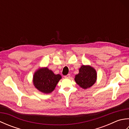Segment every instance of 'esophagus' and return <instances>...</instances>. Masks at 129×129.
Here are the masks:
<instances>
[{
    "instance_id": "1",
    "label": "esophagus",
    "mask_w": 129,
    "mask_h": 129,
    "mask_svg": "<svg viewBox=\"0 0 129 129\" xmlns=\"http://www.w3.org/2000/svg\"><path fill=\"white\" fill-rule=\"evenodd\" d=\"M65 78H70V74H68V75H67L66 76H65Z\"/></svg>"
}]
</instances>
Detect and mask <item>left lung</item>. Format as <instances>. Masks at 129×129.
<instances>
[{
    "label": "left lung",
    "instance_id": "8db88e82",
    "mask_svg": "<svg viewBox=\"0 0 129 129\" xmlns=\"http://www.w3.org/2000/svg\"><path fill=\"white\" fill-rule=\"evenodd\" d=\"M96 78L97 74L94 68L89 65H82L74 79L76 84L83 89H86L95 84Z\"/></svg>",
    "mask_w": 129,
    "mask_h": 129
}]
</instances>
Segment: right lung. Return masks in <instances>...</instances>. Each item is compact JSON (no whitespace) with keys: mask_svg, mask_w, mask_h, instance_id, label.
Returning <instances> with one entry per match:
<instances>
[{"mask_svg":"<svg viewBox=\"0 0 129 129\" xmlns=\"http://www.w3.org/2000/svg\"><path fill=\"white\" fill-rule=\"evenodd\" d=\"M61 79L60 74L55 75L48 68H42L37 70L33 76L35 87L45 94H49L55 88L59 81Z\"/></svg>","mask_w":129,"mask_h":129,"instance_id":"obj_1","label":"right lung"}]
</instances>
